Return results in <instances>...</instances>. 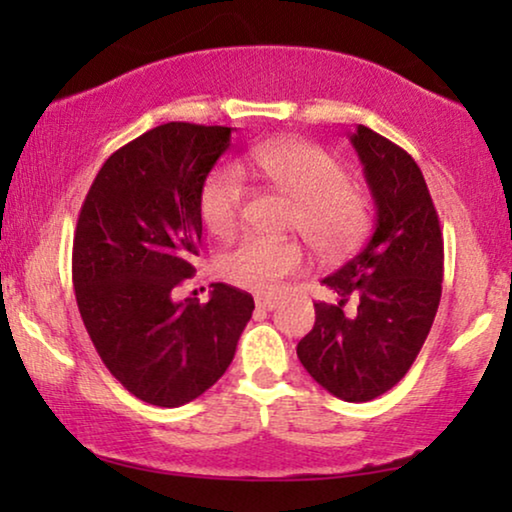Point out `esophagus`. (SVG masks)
<instances>
[{"label": "esophagus", "instance_id": "obj_1", "mask_svg": "<svg viewBox=\"0 0 512 512\" xmlns=\"http://www.w3.org/2000/svg\"><path fill=\"white\" fill-rule=\"evenodd\" d=\"M279 305V300L277 298H268V296H258L256 298V307L258 310H275V307Z\"/></svg>", "mask_w": 512, "mask_h": 512}]
</instances>
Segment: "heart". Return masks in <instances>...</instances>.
Returning a JSON list of instances; mask_svg holds the SVG:
<instances>
[{
	"label": "heart",
	"instance_id": "1",
	"mask_svg": "<svg viewBox=\"0 0 512 512\" xmlns=\"http://www.w3.org/2000/svg\"><path fill=\"white\" fill-rule=\"evenodd\" d=\"M242 170L268 181L296 202L291 228L324 256L352 251L370 228V202L349 184L347 170L319 146L296 139L265 142L247 151ZM247 186L233 167L209 174L200 191V214L214 235L233 233L240 223ZM307 268L305 249L298 242H275L249 235L223 251L219 272L226 282L244 291H282L289 277Z\"/></svg>",
	"mask_w": 512,
	"mask_h": 512
}]
</instances>
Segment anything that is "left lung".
<instances>
[{
	"label": "left lung",
	"instance_id": "8db88e82",
	"mask_svg": "<svg viewBox=\"0 0 512 512\" xmlns=\"http://www.w3.org/2000/svg\"><path fill=\"white\" fill-rule=\"evenodd\" d=\"M375 200V233L324 279L338 303H314L298 359L326 391L373 401L415 363L443 293V233L424 174L401 146L359 125L352 135Z\"/></svg>",
	"mask_w": 512,
	"mask_h": 512
}]
</instances>
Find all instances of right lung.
Returning <instances> with one entry per match:
<instances>
[{
  "mask_svg": "<svg viewBox=\"0 0 512 512\" xmlns=\"http://www.w3.org/2000/svg\"><path fill=\"white\" fill-rule=\"evenodd\" d=\"M230 146L223 125L165 123L111 153L83 200L72 279L83 326L109 373L158 408H179L233 361L254 298L212 284L209 303H177L195 272L200 191Z\"/></svg>",
  "mask_w": 512,
  "mask_h": 512,
  "instance_id": "obj_1",
  "label": "right lung"
}]
</instances>
